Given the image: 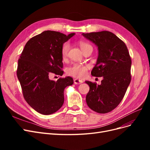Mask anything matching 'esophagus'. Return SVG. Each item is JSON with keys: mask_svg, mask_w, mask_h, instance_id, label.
<instances>
[{"mask_svg": "<svg viewBox=\"0 0 150 150\" xmlns=\"http://www.w3.org/2000/svg\"><path fill=\"white\" fill-rule=\"evenodd\" d=\"M83 81L82 80H80L78 79H74V83L75 84H80L81 83H83Z\"/></svg>", "mask_w": 150, "mask_h": 150, "instance_id": "obj_1", "label": "esophagus"}]
</instances>
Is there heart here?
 Masks as SVG:
<instances>
[{
  "label": "heart",
  "instance_id": "obj_1",
  "mask_svg": "<svg viewBox=\"0 0 150 150\" xmlns=\"http://www.w3.org/2000/svg\"><path fill=\"white\" fill-rule=\"evenodd\" d=\"M79 44L83 51H84L86 48L89 47H92L89 43L84 41H80L79 42ZM69 47V44L67 42H64L62 45L61 48V54L63 59H65L67 57ZM88 69L89 66L87 64H80V63H74L72 66L67 67L66 70V74L69 76L74 77V78H76L82 79L84 78L86 74H87Z\"/></svg>",
  "mask_w": 150,
  "mask_h": 150
}]
</instances>
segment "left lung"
I'll return each mask as SVG.
<instances>
[{"label":"left lung","instance_id":"1","mask_svg":"<svg viewBox=\"0 0 150 150\" xmlns=\"http://www.w3.org/2000/svg\"><path fill=\"white\" fill-rule=\"evenodd\" d=\"M82 35L98 47L91 75L103 78L100 85L86 81L89 86L86 103L92 110L104 114L115 109L124 98L131 79V57L125 43L111 32Z\"/></svg>","mask_w":150,"mask_h":150}]
</instances>
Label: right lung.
<instances>
[{
  "mask_svg": "<svg viewBox=\"0 0 150 150\" xmlns=\"http://www.w3.org/2000/svg\"><path fill=\"white\" fill-rule=\"evenodd\" d=\"M74 34L44 31L28 40L18 60L17 76L23 96L40 114L51 115L59 110L64 101V89L73 84L69 76L57 81L49 76L63 74L61 48Z\"/></svg>",
  "mask_w": 150,
  "mask_h": 150,
  "instance_id": "add662e5",
  "label": "right lung"
}]
</instances>
